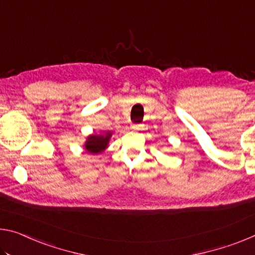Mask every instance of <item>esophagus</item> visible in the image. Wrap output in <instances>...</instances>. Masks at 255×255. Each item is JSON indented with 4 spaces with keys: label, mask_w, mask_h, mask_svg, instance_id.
I'll return each mask as SVG.
<instances>
[{
    "label": "esophagus",
    "mask_w": 255,
    "mask_h": 255,
    "mask_svg": "<svg viewBox=\"0 0 255 255\" xmlns=\"http://www.w3.org/2000/svg\"><path fill=\"white\" fill-rule=\"evenodd\" d=\"M142 127H143V125H140V124L131 125V128L132 129H136V130H138V129H142Z\"/></svg>",
    "instance_id": "34e87169"
}]
</instances>
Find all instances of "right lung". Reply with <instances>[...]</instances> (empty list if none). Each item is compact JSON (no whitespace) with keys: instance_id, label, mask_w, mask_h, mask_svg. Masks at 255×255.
Returning <instances> with one entry per match:
<instances>
[{"instance_id":"add662e5","label":"right lung","mask_w":255,"mask_h":255,"mask_svg":"<svg viewBox=\"0 0 255 255\" xmlns=\"http://www.w3.org/2000/svg\"><path fill=\"white\" fill-rule=\"evenodd\" d=\"M112 136V132L108 131L106 135H90L85 142L84 147L88 153L92 154H99L102 153L108 147L109 140Z\"/></svg>"}]
</instances>
